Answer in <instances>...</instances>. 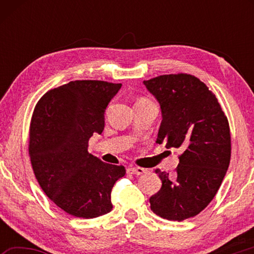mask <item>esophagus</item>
Wrapping results in <instances>:
<instances>
[{"label": "esophagus", "mask_w": 254, "mask_h": 254, "mask_svg": "<svg viewBox=\"0 0 254 254\" xmlns=\"http://www.w3.org/2000/svg\"><path fill=\"white\" fill-rule=\"evenodd\" d=\"M127 174L140 176V175H143V174L147 173V169L140 168V167H131V168H127Z\"/></svg>", "instance_id": "1"}]
</instances>
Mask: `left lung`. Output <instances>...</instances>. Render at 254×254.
<instances>
[{"mask_svg": "<svg viewBox=\"0 0 254 254\" xmlns=\"http://www.w3.org/2000/svg\"><path fill=\"white\" fill-rule=\"evenodd\" d=\"M160 104L162 121L156 142L179 148L176 175L156 169L162 186L150 197L158 216L182 222L196 216L220 188L231 159L227 118L207 86L188 74L143 80Z\"/></svg>", "mask_w": 254, "mask_h": 254, "instance_id": "1", "label": "left lung"}]
</instances>
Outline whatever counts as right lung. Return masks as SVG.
<instances>
[{
  "mask_svg": "<svg viewBox=\"0 0 254 254\" xmlns=\"http://www.w3.org/2000/svg\"><path fill=\"white\" fill-rule=\"evenodd\" d=\"M122 84L75 80L42 96L30 124L29 156L42 190L76 217L95 218L113 208L111 191L126 175L87 151L105 126V110Z\"/></svg>",
  "mask_w": 254,
  "mask_h": 254,
  "instance_id": "obj_1",
  "label": "right lung"
}]
</instances>
